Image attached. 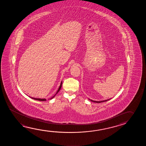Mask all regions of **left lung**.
Here are the masks:
<instances>
[{"instance_id": "obj_1", "label": "left lung", "mask_w": 146, "mask_h": 146, "mask_svg": "<svg viewBox=\"0 0 146 146\" xmlns=\"http://www.w3.org/2000/svg\"><path fill=\"white\" fill-rule=\"evenodd\" d=\"M89 100H90L91 101L93 102H94V103H102V102H106L108 101V100H110V99H108V100H104V101H93V100H90L89 99Z\"/></svg>"}]
</instances>
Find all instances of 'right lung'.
Returning a JSON list of instances; mask_svg holds the SVG:
<instances>
[{
	"instance_id": "right-lung-1",
	"label": "right lung",
	"mask_w": 146,
	"mask_h": 146,
	"mask_svg": "<svg viewBox=\"0 0 146 146\" xmlns=\"http://www.w3.org/2000/svg\"><path fill=\"white\" fill-rule=\"evenodd\" d=\"M62 81L61 82V84H60V85L59 88V89L58 90H57V92H56V94H54V96H52V98H51L50 99H48V100H51V99H52V98H54V96L56 95V94L58 93V92H59L60 90L61 89V87H62ZM31 98H32V99H34V100H38V101H45L46 100L45 99H38V98H32V97H31Z\"/></svg>"
}]
</instances>
